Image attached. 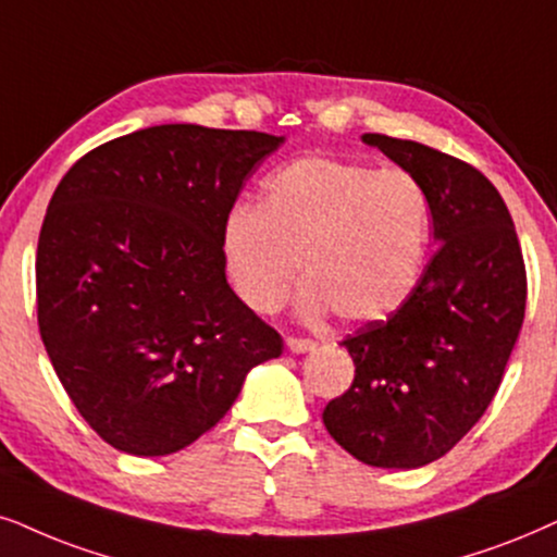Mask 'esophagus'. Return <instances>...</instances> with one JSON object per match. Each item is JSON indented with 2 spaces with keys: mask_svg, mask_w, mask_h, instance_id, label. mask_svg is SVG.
<instances>
[{
  "mask_svg": "<svg viewBox=\"0 0 557 557\" xmlns=\"http://www.w3.org/2000/svg\"><path fill=\"white\" fill-rule=\"evenodd\" d=\"M285 344H287V349L293 351V355H306V351H313L315 349V342L298 339V336H287Z\"/></svg>",
  "mask_w": 557,
  "mask_h": 557,
  "instance_id": "1",
  "label": "esophagus"
}]
</instances>
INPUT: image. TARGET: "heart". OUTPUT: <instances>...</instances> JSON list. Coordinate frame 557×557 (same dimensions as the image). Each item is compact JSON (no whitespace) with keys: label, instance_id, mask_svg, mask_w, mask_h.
Segmentation results:
<instances>
[{"label":"heart","instance_id":"heart-1","mask_svg":"<svg viewBox=\"0 0 557 557\" xmlns=\"http://www.w3.org/2000/svg\"><path fill=\"white\" fill-rule=\"evenodd\" d=\"M429 236V197L408 172L306 157L267 177L259 206L231 208L223 262L257 313L280 311L302 270L306 319L370 323L417 290Z\"/></svg>","mask_w":557,"mask_h":557}]
</instances>
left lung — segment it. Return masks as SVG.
I'll return each instance as SVG.
<instances>
[{"label": "left lung", "instance_id": "1", "mask_svg": "<svg viewBox=\"0 0 557 557\" xmlns=\"http://www.w3.org/2000/svg\"><path fill=\"white\" fill-rule=\"evenodd\" d=\"M362 144L419 180L440 246L396 313L342 342L355 380L323 424L364 466L413 470L447 455L494 400L524 321V259L478 169L417 140L364 133Z\"/></svg>", "mask_w": 557, "mask_h": 557}]
</instances>
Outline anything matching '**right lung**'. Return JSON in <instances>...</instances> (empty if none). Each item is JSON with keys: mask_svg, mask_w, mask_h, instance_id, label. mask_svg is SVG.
Segmentation results:
<instances>
[{"mask_svg": "<svg viewBox=\"0 0 557 557\" xmlns=\"http://www.w3.org/2000/svg\"><path fill=\"white\" fill-rule=\"evenodd\" d=\"M283 144L153 125L89 151L55 187L35 257L40 339L76 411L121 453L193 445L249 370L283 355L223 262V221Z\"/></svg>", "mask_w": 557, "mask_h": 557, "instance_id": "1", "label": "right lung"}]
</instances>
